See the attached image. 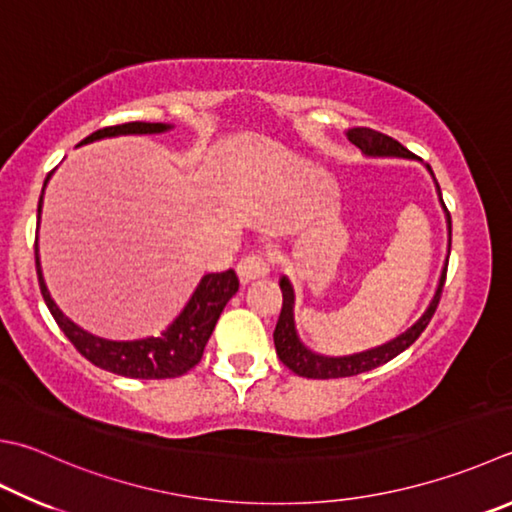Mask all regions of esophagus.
<instances>
[{
  "mask_svg": "<svg viewBox=\"0 0 512 512\" xmlns=\"http://www.w3.org/2000/svg\"><path fill=\"white\" fill-rule=\"evenodd\" d=\"M236 274H238L240 283H243V285L256 281V278L267 276V274H269V263H267L265 254L254 252V254L245 256V258L240 260V263L236 265Z\"/></svg>",
  "mask_w": 512,
  "mask_h": 512,
  "instance_id": "34e87169",
  "label": "esophagus"
}]
</instances>
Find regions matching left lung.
<instances>
[{
	"mask_svg": "<svg viewBox=\"0 0 512 512\" xmlns=\"http://www.w3.org/2000/svg\"><path fill=\"white\" fill-rule=\"evenodd\" d=\"M347 140L356 147L361 149L363 156L368 158H406V160H417L412 156V153L399 144L397 140H392L390 136H383L379 131H372V129H350L345 133ZM426 169L430 171L432 180H435V187H437V196L439 202L443 207V214H446V225H448V256H450V238H452V223H450V214L446 205H443V198H441V189H439V182L435 178V173H432L430 165H426ZM448 256H446V263L441 267V276H439V283L435 289V296L430 298V303L426 307V312H423L417 321H414L406 332H401L394 336V339L385 341L376 347H370V350H363V352H354V354H345V356H327V354H318L314 350H310L303 341L301 336L296 332V321H294V305H296V296H294V287L289 283L287 276H281V292H283V310L281 316H278V323H276V330H274V345H276V354L278 359H281L289 370L298 376H305V379H341V376H354V374H361V372H368L379 368V365L392 361L394 356L401 354L403 350H408V347L419 339V334L426 330V325L430 323L432 314H435L437 305H439V296H441V289L443 283H446V269H448Z\"/></svg>",
	"mask_w": 512,
	"mask_h": 512,
	"instance_id": "8db88e82",
	"label": "left lung"
}]
</instances>
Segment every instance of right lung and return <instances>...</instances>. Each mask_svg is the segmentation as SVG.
<instances>
[{"label": "right lung", "instance_id": "add662e5", "mask_svg": "<svg viewBox=\"0 0 512 512\" xmlns=\"http://www.w3.org/2000/svg\"><path fill=\"white\" fill-rule=\"evenodd\" d=\"M173 124L165 122H129L118 124V127H106L91 133L89 138L80 142L89 144L104 138H118V136H156V133L171 131ZM51 180V173L44 180V189ZM44 189L40 196V205H37V229H40L42 220V200ZM35 265H37V281L44 296V303L48 312L53 314L55 323L66 334L75 350L80 352L84 359H89L98 368L127 376V379H173L189 372L194 365H198L205 345L209 341L211 332L218 323V316L223 314L229 298L238 292V276L234 269H227L223 274H205L196 285L194 294L182 307L180 314L162 330L158 336H144V339L133 341H111L95 336L91 332L82 330L75 325L69 316H66L57 303L53 301L51 292H48L42 265H40V245L35 238Z\"/></svg>", "mask_w": 512, "mask_h": 512}]
</instances>
